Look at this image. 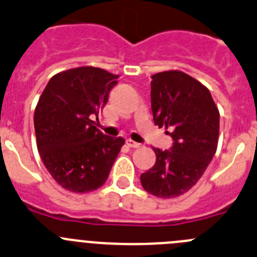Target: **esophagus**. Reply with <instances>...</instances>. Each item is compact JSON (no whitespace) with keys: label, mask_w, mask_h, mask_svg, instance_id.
<instances>
[{"label":"esophagus","mask_w":257,"mask_h":257,"mask_svg":"<svg viewBox=\"0 0 257 257\" xmlns=\"http://www.w3.org/2000/svg\"><path fill=\"white\" fill-rule=\"evenodd\" d=\"M126 144H128V147H131V148H141L142 147L141 143H137V142L132 141V139H128V141H126Z\"/></svg>","instance_id":"1"}]
</instances>
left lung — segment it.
Returning <instances> with one entry per match:
<instances>
[{
    "mask_svg": "<svg viewBox=\"0 0 257 257\" xmlns=\"http://www.w3.org/2000/svg\"><path fill=\"white\" fill-rule=\"evenodd\" d=\"M154 124L169 129L171 151L154 148L156 164L141 183L159 198L182 196L198 182L218 144L220 111L203 84L179 70L157 73L151 81Z\"/></svg>",
    "mask_w": 257,
    "mask_h": 257,
    "instance_id": "8db88e82",
    "label": "left lung"
}]
</instances>
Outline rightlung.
I'll use <instances>...</instances> for the list:
<instances>
[{
    "instance_id": "1",
    "label": "right lung",
    "mask_w": 257,
    "mask_h": 257,
    "mask_svg": "<svg viewBox=\"0 0 257 257\" xmlns=\"http://www.w3.org/2000/svg\"><path fill=\"white\" fill-rule=\"evenodd\" d=\"M118 75L94 66L61 71L50 79L35 108L36 144L52 178L68 191L88 193L105 183L121 137L101 133L91 118L108 103Z\"/></svg>"
}]
</instances>
